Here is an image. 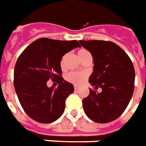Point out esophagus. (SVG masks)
Returning a JSON list of instances; mask_svg holds the SVG:
<instances>
[{"label": "esophagus", "mask_w": 146, "mask_h": 146, "mask_svg": "<svg viewBox=\"0 0 146 146\" xmlns=\"http://www.w3.org/2000/svg\"><path fill=\"white\" fill-rule=\"evenodd\" d=\"M74 89H75V90H78V86H75Z\"/></svg>", "instance_id": "obj_1"}]
</instances>
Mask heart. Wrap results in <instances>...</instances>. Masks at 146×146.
<instances>
[{"label":"heart","instance_id":"b5f03b06","mask_svg":"<svg viewBox=\"0 0 146 146\" xmlns=\"http://www.w3.org/2000/svg\"><path fill=\"white\" fill-rule=\"evenodd\" d=\"M78 58L80 59V60L82 61L84 59H86L88 56H90V52L87 50L82 48V49H79L78 51ZM65 57H66L65 56L62 57L61 61H60L61 66H63L64 63ZM86 78H87V75L86 73H84V72H75V71H73V72L68 73V75H66V80L69 82L70 83L76 85V86L82 84L86 81Z\"/></svg>","mask_w":146,"mask_h":146}]
</instances>
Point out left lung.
<instances>
[{"instance_id": "obj_1", "label": "left lung", "mask_w": 146, "mask_h": 146, "mask_svg": "<svg viewBox=\"0 0 146 146\" xmlns=\"http://www.w3.org/2000/svg\"><path fill=\"white\" fill-rule=\"evenodd\" d=\"M91 53L94 72L89 82L98 93L90 89L82 100L86 115L91 120L107 123L123 114L131 101L134 89V65L125 51L115 43L107 41H79Z\"/></svg>"}]
</instances>
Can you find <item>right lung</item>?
<instances>
[{"label":"right lung","mask_w":146,"mask_h":146,"mask_svg":"<svg viewBox=\"0 0 146 146\" xmlns=\"http://www.w3.org/2000/svg\"><path fill=\"white\" fill-rule=\"evenodd\" d=\"M81 47L78 41L38 38L23 50L14 69V86L21 106L32 119L50 123L64 113L74 86L62 78L60 61L67 52ZM49 79L58 83L47 86Z\"/></svg>","instance_id":"right-lung-1"}]
</instances>
